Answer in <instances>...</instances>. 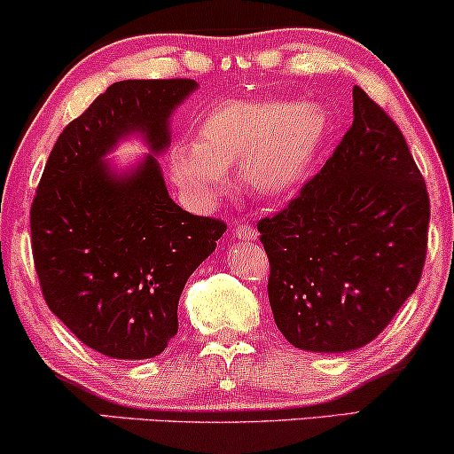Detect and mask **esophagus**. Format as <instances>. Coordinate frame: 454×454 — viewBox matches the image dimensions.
Instances as JSON below:
<instances>
[{
    "label": "esophagus",
    "mask_w": 454,
    "mask_h": 454,
    "mask_svg": "<svg viewBox=\"0 0 454 454\" xmlns=\"http://www.w3.org/2000/svg\"><path fill=\"white\" fill-rule=\"evenodd\" d=\"M232 232L239 241H255L258 239V231L251 223H237Z\"/></svg>",
    "instance_id": "1"
}]
</instances>
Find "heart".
Wrapping results in <instances>:
<instances>
[{
  "label": "heart",
  "instance_id": "heart-1",
  "mask_svg": "<svg viewBox=\"0 0 454 454\" xmlns=\"http://www.w3.org/2000/svg\"><path fill=\"white\" fill-rule=\"evenodd\" d=\"M327 127V112L315 101L222 103L200 122L199 141L168 150V173L196 207L222 199L234 167L255 194H287L309 173Z\"/></svg>",
  "mask_w": 454,
  "mask_h": 454
}]
</instances>
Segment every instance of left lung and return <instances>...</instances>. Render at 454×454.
I'll list each match as a JSON object with an SVG mask.
<instances>
[{"instance_id":"left-lung-1","label":"left lung","mask_w":454,"mask_h":454,"mask_svg":"<svg viewBox=\"0 0 454 454\" xmlns=\"http://www.w3.org/2000/svg\"><path fill=\"white\" fill-rule=\"evenodd\" d=\"M429 196L397 124L353 89V124L286 209L258 223L275 324L296 348L368 345L419 286Z\"/></svg>"}]
</instances>
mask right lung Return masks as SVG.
<instances>
[{
	"mask_svg": "<svg viewBox=\"0 0 454 454\" xmlns=\"http://www.w3.org/2000/svg\"><path fill=\"white\" fill-rule=\"evenodd\" d=\"M194 80H122L69 122L31 205V245L43 300L86 347L114 359H150L177 334L185 281L215 251L226 223L184 211L158 158L171 116ZM151 154L116 169L122 138Z\"/></svg>",
	"mask_w": 454,
	"mask_h": 454,
	"instance_id": "add662e5",
	"label": "right lung"
}]
</instances>
